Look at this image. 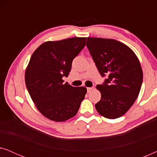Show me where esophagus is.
Segmentation results:
<instances>
[{
    "label": "esophagus",
    "instance_id": "34e87169",
    "mask_svg": "<svg viewBox=\"0 0 157 157\" xmlns=\"http://www.w3.org/2000/svg\"><path fill=\"white\" fill-rule=\"evenodd\" d=\"M93 89H94V87H88L87 88V92H88V93H89V92H91Z\"/></svg>",
    "mask_w": 157,
    "mask_h": 157
}]
</instances>
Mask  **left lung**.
<instances>
[{
    "instance_id": "obj_1",
    "label": "left lung",
    "mask_w": 157,
    "mask_h": 157,
    "mask_svg": "<svg viewBox=\"0 0 157 157\" xmlns=\"http://www.w3.org/2000/svg\"><path fill=\"white\" fill-rule=\"evenodd\" d=\"M86 46L101 76L96 89L101 98L95 104L99 114L117 119L127 112L138 97L143 72L136 55L129 47L114 39L87 38Z\"/></svg>"
}]
</instances>
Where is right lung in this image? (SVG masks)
I'll return each instance as SVG.
<instances>
[{
  "instance_id": "obj_1",
  "label": "right lung",
  "mask_w": 157,
  "mask_h": 157,
  "mask_svg": "<svg viewBox=\"0 0 157 157\" xmlns=\"http://www.w3.org/2000/svg\"><path fill=\"white\" fill-rule=\"evenodd\" d=\"M86 38L74 37L46 41L32 54L25 73V82L31 99L41 114L61 122L74 117L87 92L74 87L63 77L71 71L72 61L86 45Z\"/></svg>"
}]
</instances>
